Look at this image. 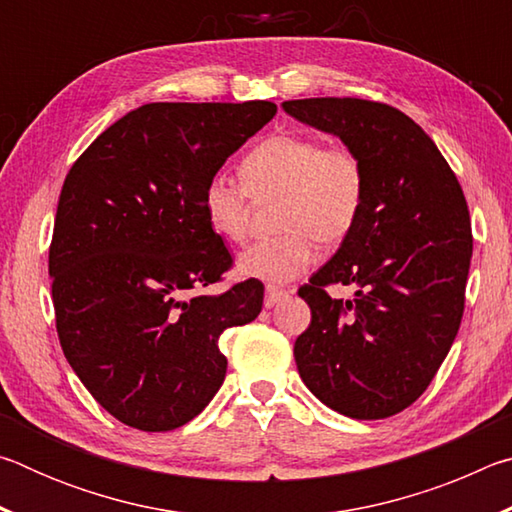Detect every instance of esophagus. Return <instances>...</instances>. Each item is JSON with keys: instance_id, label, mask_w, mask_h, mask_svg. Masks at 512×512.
I'll return each mask as SVG.
<instances>
[{"instance_id": "34e87169", "label": "esophagus", "mask_w": 512, "mask_h": 512, "mask_svg": "<svg viewBox=\"0 0 512 512\" xmlns=\"http://www.w3.org/2000/svg\"><path fill=\"white\" fill-rule=\"evenodd\" d=\"M289 291L287 289H277V287H266V296H264V307H275L277 302H280L282 298H287Z\"/></svg>"}]
</instances>
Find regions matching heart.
Instances as JSON below:
<instances>
[{
  "label": "heart",
  "mask_w": 512,
  "mask_h": 512,
  "mask_svg": "<svg viewBox=\"0 0 512 512\" xmlns=\"http://www.w3.org/2000/svg\"><path fill=\"white\" fill-rule=\"evenodd\" d=\"M239 178L216 173L203 189L207 223L239 244L250 232L255 201H273L282 232L257 241L239 257V271L282 284L316 264L318 241L341 244L357 225L366 201V167L345 142L323 144L307 133H275L255 144L239 164Z\"/></svg>",
  "instance_id": "obj_1"
}]
</instances>
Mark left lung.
I'll list each match as a JSON object with an SVG mask.
<instances>
[{
    "instance_id": "1",
    "label": "left lung",
    "mask_w": 512,
    "mask_h": 512,
    "mask_svg": "<svg viewBox=\"0 0 512 512\" xmlns=\"http://www.w3.org/2000/svg\"><path fill=\"white\" fill-rule=\"evenodd\" d=\"M282 106L354 146L368 178L350 237L298 289L311 309L293 348L298 372L329 409L391 418L427 391L461 327L472 259L461 183L431 137L388 103L320 97ZM329 283L358 291L336 301Z\"/></svg>"
}]
</instances>
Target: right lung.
Returning <instances> with one entry per match:
<instances>
[{"instance_id":"1","label":"right lung","mask_w":512,"mask_h":512,"mask_svg":"<svg viewBox=\"0 0 512 512\" xmlns=\"http://www.w3.org/2000/svg\"><path fill=\"white\" fill-rule=\"evenodd\" d=\"M271 101L146 103L106 128L69 169L49 246L65 359L119 422L171 431L219 391V336L262 311L250 277L216 296L232 255L207 223L203 189Z\"/></svg>"}]
</instances>
